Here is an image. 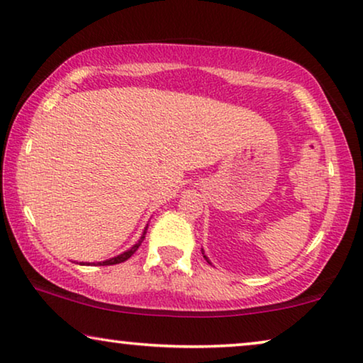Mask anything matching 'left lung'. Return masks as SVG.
<instances>
[{
  "instance_id": "obj_1",
  "label": "left lung",
  "mask_w": 363,
  "mask_h": 363,
  "mask_svg": "<svg viewBox=\"0 0 363 363\" xmlns=\"http://www.w3.org/2000/svg\"><path fill=\"white\" fill-rule=\"evenodd\" d=\"M201 255H203V257H205V259H206V261H208V257H206V256H205V252H203V250H201ZM208 262H210V261H208ZM210 264H211V262H210Z\"/></svg>"
}]
</instances>
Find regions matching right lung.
I'll return each mask as SVG.
<instances>
[{
    "mask_svg": "<svg viewBox=\"0 0 363 363\" xmlns=\"http://www.w3.org/2000/svg\"><path fill=\"white\" fill-rule=\"evenodd\" d=\"M145 233H147V228H145V231H143V235H142V238L140 240H138L135 245H133L130 250H127L125 252H122V255H118V256H116V257H111V259H107V261H102V262H97V266H112V264H118V262H123V261H127L128 257H130L133 252H135L137 250H138V246L142 245V241H143V238H145Z\"/></svg>",
    "mask_w": 363,
    "mask_h": 363,
    "instance_id": "obj_1",
    "label": "right lung"
}]
</instances>
